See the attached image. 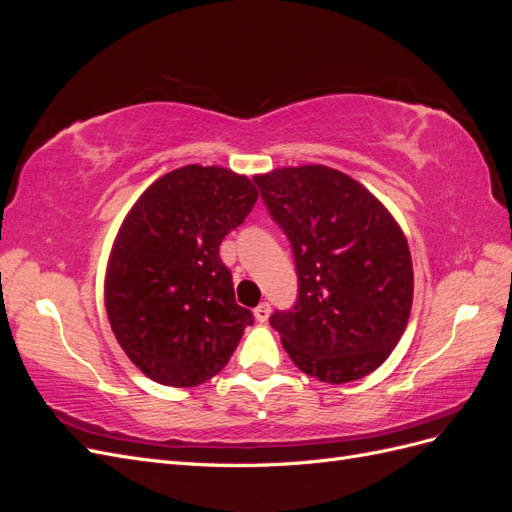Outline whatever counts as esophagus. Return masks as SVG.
<instances>
[{
    "label": "esophagus",
    "instance_id": "1",
    "mask_svg": "<svg viewBox=\"0 0 512 512\" xmlns=\"http://www.w3.org/2000/svg\"><path fill=\"white\" fill-rule=\"evenodd\" d=\"M269 314H271V305H269L267 301H262V303L254 309V316H256L258 322H267Z\"/></svg>",
    "mask_w": 512,
    "mask_h": 512
}]
</instances>
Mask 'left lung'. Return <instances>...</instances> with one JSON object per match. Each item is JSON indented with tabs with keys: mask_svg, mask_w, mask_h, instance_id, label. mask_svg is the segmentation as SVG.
I'll return each instance as SVG.
<instances>
[{
	"mask_svg": "<svg viewBox=\"0 0 512 512\" xmlns=\"http://www.w3.org/2000/svg\"><path fill=\"white\" fill-rule=\"evenodd\" d=\"M254 183L297 269V301L269 318L292 363L331 384L371 374L410 318L404 232L376 196L329 166L277 168Z\"/></svg>",
	"mask_w": 512,
	"mask_h": 512,
	"instance_id": "1",
	"label": "left lung"
}]
</instances>
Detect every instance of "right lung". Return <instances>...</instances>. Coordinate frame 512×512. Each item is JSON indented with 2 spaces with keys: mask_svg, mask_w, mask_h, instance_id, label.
Masks as SVG:
<instances>
[{
  "mask_svg": "<svg viewBox=\"0 0 512 512\" xmlns=\"http://www.w3.org/2000/svg\"><path fill=\"white\" fill-rule=\"evenodd\" d=\"M256 198L247 177L190 164L151 183L128 213L108 260L104 301L119 346L151 380L203 384L254 324L235 301L220 243Z\"/></svg>",
  "mask_w": 512,
  "mask_h": 512,
  "instance_id": "add662e5",
  "label": "right lung"
}]
</instances>
